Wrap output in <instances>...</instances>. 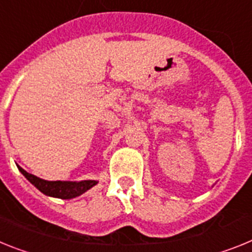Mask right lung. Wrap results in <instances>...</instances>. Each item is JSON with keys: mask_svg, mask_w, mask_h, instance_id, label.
<instances>
[{"mask_svg": "<svg viewBox=\"0 0 252 252\" xmlns=\"http://www.w3.org/2000/svg\"><path fill=\"white\" fill-rule=\"evenodd\" d=\"M19 171L27 178L32 185H34L40 192H43L47 196L59 197V199H74L76 196H80L81 193L92 189L98 184L95 180H84V181H47L43 178L36 177V176L28 173L25 169L18 165Z\"/></svg>", "mask_w": 252, "mask_h": 252, "instance_id": "add662e5", "label": "right lung"}]
</instances>
